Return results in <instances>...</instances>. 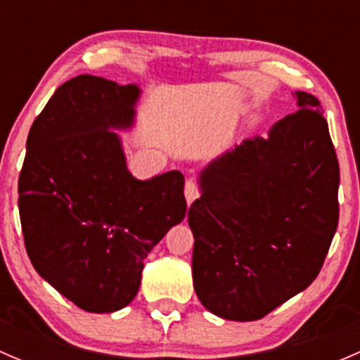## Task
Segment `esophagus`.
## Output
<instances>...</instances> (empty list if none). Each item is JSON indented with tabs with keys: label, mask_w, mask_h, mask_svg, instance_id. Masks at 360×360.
I'll use <instances>...</instances> for the list:
<instances>
[{
	"label": "esophagus",
	"mask_w": 360,
	"mask_h": 360,
	"mask_svg": "<svg viewBox=\"0 0 360 360\" xmlns=\"http://www.w3.org/2000/svg\"><path fill=\"white\" fill-rule=\"evenodd\" d=\"M184 195H186V202L191 203L193 200H197L200 197V188L198 184L195 183L193 179L186 181V186H184Z\"/></svg>",
	"instance_id": "1"
}]
</instances>
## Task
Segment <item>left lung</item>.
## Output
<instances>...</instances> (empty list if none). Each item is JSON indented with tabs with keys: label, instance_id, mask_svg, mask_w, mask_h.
I'll list each match as a JSON object with an SVG mask.
<instances>
[{
	"label": "left lung",
	"instance_id": "left-lung-1",
	"mask_svg": "<svg viewBox=\"0 0 360 360\" xmlns=\"http://www.w3.org/2000/svg\"><path fill=\"white\" fill-rule=\"evenodd\" d=\"M300 111L202 172L188 223L193 285L228 321H257L317 278L340 219V163L321 103L296 92Z\"/></svg>",
	"mask_w": 360,
	"mask_h": 360
}]
</instances>
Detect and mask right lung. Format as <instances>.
<instances>
[{"label":"right lung","mask_w":360,"mask_h":360,"mask_svg":"<svg viewBox=\"0 0 360 360\" xmlns=\"http://www.w3.org/2000/svg\"><path fill=\"white\" fill-rule=\"evenodd\" d=\"M136 85L79 75L36 116L19 176L34 270L78 308L110 314L136 297L148 252L186 214L184 176L137 181L110 127L132 123Z\"/></svg>","instance_id":"obj_1"}]
</instances>
